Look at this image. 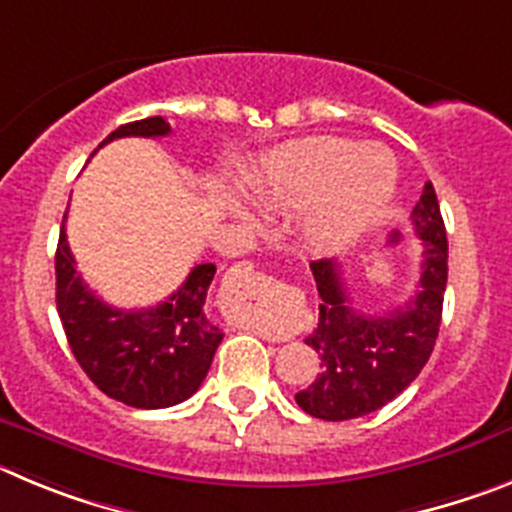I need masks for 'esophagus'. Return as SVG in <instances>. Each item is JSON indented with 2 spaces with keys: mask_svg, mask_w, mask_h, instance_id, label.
Segmentation results:
<instances>
[{
  "mask_svg": "<svg viewBox=\"0 0 512 512\" xmlns=\"http://www.w3.org/2000/svg\"><path fill=\"white\" fill-rule=\"evenodd\" d=\"M229 278L237 283V288H242V285L260 283V280H265V275H262L252 262H239V265H234L232 270H229ZM260 331L267 336V339H273V342H285V339L290 336V334H283V331L267 329V326H260Z\"/></svg>",
  "mask_w": 512,
  "mask_h": 512,
  "instance_id": "1",
  "label": "esophagus"
}]
</instances>
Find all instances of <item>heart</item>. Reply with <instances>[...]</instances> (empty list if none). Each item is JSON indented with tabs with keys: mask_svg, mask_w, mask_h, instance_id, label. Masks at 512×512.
Wrapping results in <instances>:
<instances>
[{
	"mask_svg": "<svg viewBox=\"0 0 512 512\" xmlns=\"http://www.w3.org/2000/svg\"><path fill=\"white\" fill-rule=\"evenodd\" d=\"M395 178V158L382 145L352 147L316 137L283 147L273 160V176L257 193L265 206H303L316 198L306 219L308 237L321 247H339L377 222Z\"/></svg>",
	"mask_w": 512,
	"mask_h": 512,
	"instance_id": "b5f03b06",
	"label": "heart"
}]
</instances>
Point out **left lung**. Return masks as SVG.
<instances>
[{
  "label": "left lung",
  "instance_id": "8db88e82",
  "mask_svg": "<svg viewBox=\"0 0 512 512\" xmlns=\"http://www.w3.org/2000/svg\"><path fill=\"white\" fill-rule=\"evenodd\" d=\"M411 219L423 239L421 278L416 293L388 313L354 311L336 262H311L321 303L319 326L306 336V344L319 354L321 372L296 393V403L308 416L349 421L377 411L416 380L434 352L449 245L431 183L423 186Z\"/></svg>",
  "mask_w": 512,
  "mask_h": 512
}]
</instances>
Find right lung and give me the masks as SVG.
Here are the masks:
<instances>
[{"label": "right lung", "mask_w": 512, "mask_h": 512, "mask_svg": "<svg viewBox=\"0 0 512 512\" xmlns=\"http://www.w3.org/2000/svg\"><path fill=\"white\" fill-rule=\"evenodd\" d=\"M165 135H170V124L163 117H147L122 124L101 145L119 137ZM214 273V262H201L158 306L140 311L114 308L76 273L63 216L55 250V303L73 357L101 393L153 411L183 403L201 388L224 336L206 316V293Z\"/></svg>", "instance_id": "right-lung-1"}]
</instances>
